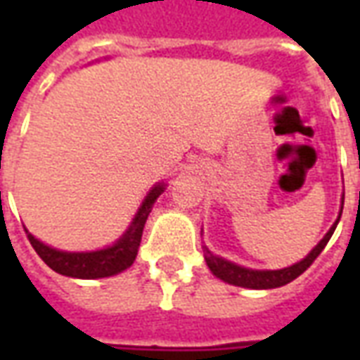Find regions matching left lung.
Wrapping results in <instances>:
<instances>
[{"label":"left lung","mask_w":360,"mask_h":360,"mask_svg":"<svg viewBox=\"0 0 360 360\" xmlns=\"http://www.w3.org/2000/svg\"><path fill=\"white\" fill-rule=\"evenodd\" d=\"M340 218H338V221H340ZM338 221H335L332 226V229L326 233L324 239L318 243L314 249L310 250L309 257L302 258L301 262L289 266V268H283V270H249V268H243V266L227 262L224 258L212 255L208 249H204V258H206V264H208V268L212 270V274H214L216 278L224 279L227 283H231V285L249 287V289H274V287H281L285 285V283H289V281H293L295 278H299L302 271L307 270V268L316 260L318 255L324 250V247L328 245V241H330V237H332L333 231H335Z\"/></svg>","instance_id":"obj_1"}]
</instances>
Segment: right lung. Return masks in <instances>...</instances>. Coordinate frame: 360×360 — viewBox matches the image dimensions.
<instances>
[{"label": "right lung", "instance_id": "right-lung-1", "mask_svg": "<svg viewBox=\"0 0 360 360\" xmlns=\"http://www.w3.org/2000/svg\"><path fill=\"white\" fill-rule=\"evenodd\" d=\"M162 191H164V185H158L150 191V195L142 202L139 214L134 216L131 227L113 247L96 250V252H63V250H56L48 245H44L27 231L28 241L32 245V249L38 252V257L42 258L51 270L58 271L61 276L82 279L115 276L119 271L127 270L136 258V252L141 247L142 229H144V224L148 219V214L152 212L156 198L162 195Z\"/></svg>", "mask_w": 360, "mask_h": 360}]
</instances>
